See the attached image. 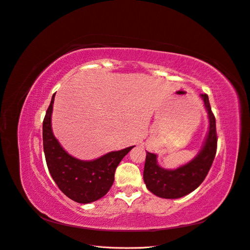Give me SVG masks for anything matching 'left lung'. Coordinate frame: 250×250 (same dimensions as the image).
<instances>
[{
	"instance_id": "1",
	"label": "left lung",
	"mask_w": 250,
	"mask_h": 250,
	"mask_svg": "<svg viewBox=\"0 0 250 250\" xmlns=\"http://www.w3.org/2000/svg\"><path fill=\"white\" fill-rule=\"evenodd\" d=\"M208 112V130L198 154L188 163L175 169H166L158 164L157 155L146 151L143 180L146 188L156 196L175 199L189 194L204 182L216 155V122L207 94H200Z\"/></svg>"
}]
</instances>
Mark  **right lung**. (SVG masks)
Here are the masks:
<instances>
[{"instance_id":"obj_1","label":"right lung","mask_w":250,"mask_h":250,"mask_svg":"<svg viewBox=\"0 0 250 250\" xmlns=\"http://www.w3.org/2000/svg\"><path fill=\"white\" fill-rule=\"evenodd\" d=\"M55 94L52 96L42 124L46 165L54 182L68 198L79 204H90L107 194L113 185L118 164L134 146L110 151L90 161L72 157L61 146L53 133L52 113Z\"/></svg>"}]
</instances>
